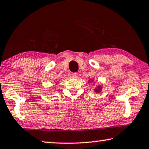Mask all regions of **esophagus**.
<instances>
[{
  "mask_svg": "<svg viewBox=\"0 0 149 149\" xmlns=\"http://www.w3.org/2000/svg\"><path fill=\"white\" fill-rule=\"evenodd\" d=\"M71 77L73 78H77L78 74L77 72H72V73H71Z\"/></svg>",
  "mask_w": 149,
  "mask_h": 149,
  "instance_id": "1",
  "label": "esophagus"
}]
</instances>
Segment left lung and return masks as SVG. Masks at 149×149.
<instances>
[{"label":"left lung","mask_w":149,"mask_h":149,"mask_svg":"<svg viewBox=\"0 0 149 149\" xmlns=\"http://www.w3.org/2000/svg\"><path fill=\"white\" fill-rule=\"evenodd\" d=\"M95 91H96V92L100 91V87L98 86V88H96V90H95Z\"/></svg>","instance_id":"8db88e82"}]
</instances>
